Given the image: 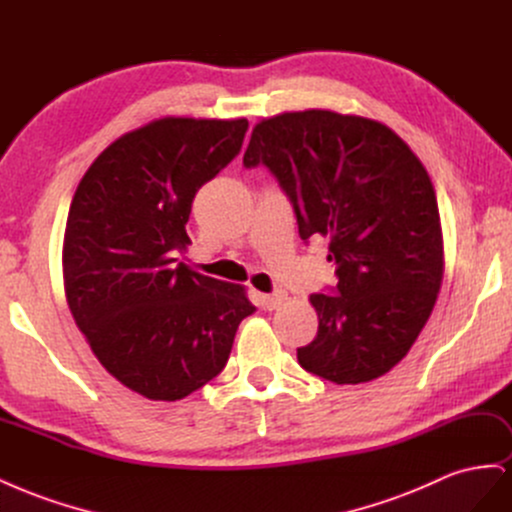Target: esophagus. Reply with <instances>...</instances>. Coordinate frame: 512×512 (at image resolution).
Listing matches in <instances>:
<instances>
[{
	"label": "esophagus",
	"instance_id": "1",
	"mask_svg": "<svg viewBox=\"0 0 512 512\" xmlns=\"http://www.w3.org/2000/svg\"><path fill=\"white\" fill-rule=\"evenodd\" d=\"M285 300H287V293H285V291H274V293L263 295L261 304H263V308L274 310V308H278V306H283Z\"/></svg>",
	"mask_w": 512,
	"mask_h": 512
}]
</instances>
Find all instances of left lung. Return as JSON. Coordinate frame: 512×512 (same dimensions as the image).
I'll use <instances>...</instances> for the list:
<instances>
[{
	"instance_id": "left-lung-1",
	"label": "left lung",
	"mask_w": 512,
	"mask_h": 512,
	"mask_svg": "<svg viewBox=\"0 0 512 512\" xmlns=\"http://www.w3.org/2000/svg\"><path fill=\"white\" fill-rule=\"evenodd\" d=\"M263 163L293 204L300 238L329 240L334 293H312L317 338L300 366L336 385L387 374L430 319L444 272L430 174L387 125L332 110L253 127L244 166Z\"/></svg>"
}]
</instances>
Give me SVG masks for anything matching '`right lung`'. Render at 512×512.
<instances>
[{
    "label": "right lung",
    "instance_id": "add662e5",
    "mask_svg": "<svg viewBox=\"0 0 512 512\" xmlns=\"http://www.w3.org/2000/svg\"><path fill=\"white\" fill-rule=\"evenodd\" d=\"M246 119L163 117L114 140L82 176L63 236V287L100 364L148 400L217 376L244 317L242 285L176 263L193 197L242 148Z\"/></svg>",
    "mask_w": 512,
    "mask_h": 512
}]
</instances>
